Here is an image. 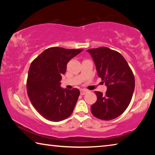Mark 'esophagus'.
I'll return each instance as SVG.
<instances>
[{
  "label": "esophagus",
  "instance_id": "34e87169",
  "mask_svg": "<svg viewBox=\"0 0 155 155\" xmlns=\"http://www.w3.org/2000/svg\"><path fill=\"white\" fill-rule=\"evenodd\" d=\"M80 92H81V95H85V94L87 92V91L85 90H81Z\"/></svg>",
  "mask_w": 155,
  "mask_h": 155
}]
</instances>
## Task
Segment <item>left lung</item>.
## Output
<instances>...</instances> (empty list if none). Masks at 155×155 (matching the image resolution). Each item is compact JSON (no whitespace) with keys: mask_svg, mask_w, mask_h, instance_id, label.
<instances>
[{"mask_svg":"<svg viewBox=\"0 0 155 155\" xmlns=\"http://www.w3.org/2000/svg\"><path fill=\"white\" fill-rule=\"evenodd\" d=\"M99 77L107 86L103 94L95 91L97 101L91 106L94 116L111 120L124 112L135 90V78L127 61L118 52L107 47L89 49Z\"/></svg>","mask_w":155,"mask_h":155,"instance_id":"left-lung-1","label":"left lung"}]
</instances>
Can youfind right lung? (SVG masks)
<instances>
[{"label":"right lung","mask_w":155,"mask_h":155,"mask_svg":"<svg viewBox=\"0 0 155 155\" xmlns=\"http://www.w3.org/2000/svg\"><path fill=\"white\" fill-rule=\"evenodd\" d=\"M82 51L52 47L31 63L27 82L28 96L44 118L59 122L72 114L80 91L62 88L60 81L66 72L68 62Z\"/></svg>","instance_id":"1"}]
</instances>
